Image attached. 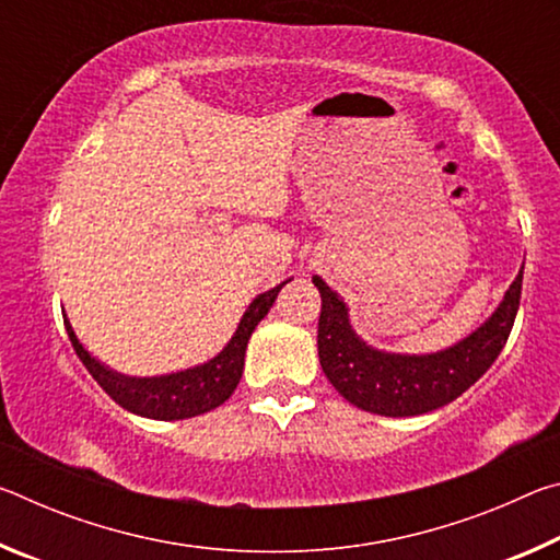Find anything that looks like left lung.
Instances as JSON below:
<instances>
[{"label": "left lung", "mask_w": 560, "mask_h": 560, "mask_svg": "<svg viewBox=\"0 0 560 560\" xmlns=\"http://www.w3.org/2000/svg\"><path fill=\"white\" fill-rule=\"evenodd\" d=\"M524 269L485 326L462 343L432 355H393L365 346L348 324V308L326 281L320 291L318 358L330 385L348 402L385 417L424 415L447 405L471 387L499 358L514 326Z\"/></svg>", "instance_id": "8db88e82"}]
</instances>
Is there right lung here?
<instances>
[{
    "label": "right lung",
    "instance_id": "1",
    "mask_svg": "<svg viewBox=\"0 0 560 560\" xmlns=\"http://www.w3.org/2000/svg\"><path fill=\"white\" fill-rule=\"evenodd\" d=\"M287 283V281H283ZM283 283L273 287L267 293H259L246 308L244 318L240 320V328L232 336L230 343L220 355L212 358L210 363L189 368L183 373L163 375V377H126L108 371L101 365L96 358L89 355V350L79 343L69 320L63 318L66 334L71 338V346L81 363L89 368L110 400H116L128 412H136L140 417H153V420H185V417H195L202 412H210L220 407L224 400H230L236 383H240L244 371V353L246 343L257 328L259 320L269 314V308L277 301Z\"/></svg>",
    "mask_w": 560,
    "mask_h": 560
}]
</instances>
